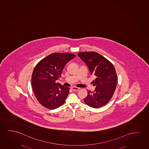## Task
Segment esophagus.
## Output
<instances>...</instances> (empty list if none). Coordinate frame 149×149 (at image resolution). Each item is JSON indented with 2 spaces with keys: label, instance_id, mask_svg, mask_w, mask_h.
Masks as SVG:
<instances>
[{
  "label": "esophagus",
  "instance_id": "34e87169",
  "mask_svg": "<svg viewBox=\"0 0 149 149\" xmlns=\"http://www.w3.org/2000/svg\"><path fill=\"white\" fill-rule=\"evenodd\" d=\"M72 90H73V91H78L80 90L79 88H77L75 86H73V87H72Z\"/></svg>",
  "mask_w": 149,
  "mask_h": 149
}]
</instances>
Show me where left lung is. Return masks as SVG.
I'll return each mask as SVG.
<instances>
[{
    "label": "left lung",
    "instance_id": "left-lung-1",
    "mask_svg": "<svg viewBox=\"0 0 149 149\" xmlns=\"http://www.w3.org/2000/svg\"><path fill=\"white\" fill-rule=\"evenodd\" d=\"M77 54L87 65L91 74L96 76L93 81L95 90L94 92L88 91L84 102L95 108L105 105L112 98L116 88L117 75L114 66L96 52H81Z\"/></svg>",
    "mask_w": 149,
    "mask_h": 149
}]
</instances>
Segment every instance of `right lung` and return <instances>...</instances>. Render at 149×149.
I'll use <instances>...</instances> for the list:
<instances>
[{
	"label": "right lung",
	"mask_w": 149,
	"mask_h": 149,
	"mask_svg": "<svg viewBox=\"0 0 149 149\" xmlns=\"http://www.w3.org/2000/svg\"><path fill=\"white\" fill-rule=\"evenodd\" d=\"M70 53H54L39 61L33 70L31 85L35 96L44 107L54 109L61 106L69 93V88L56 82L66 63L75 57Z\"/></svg>",
	"instance_id": "add662e5"
}]
</instances>
